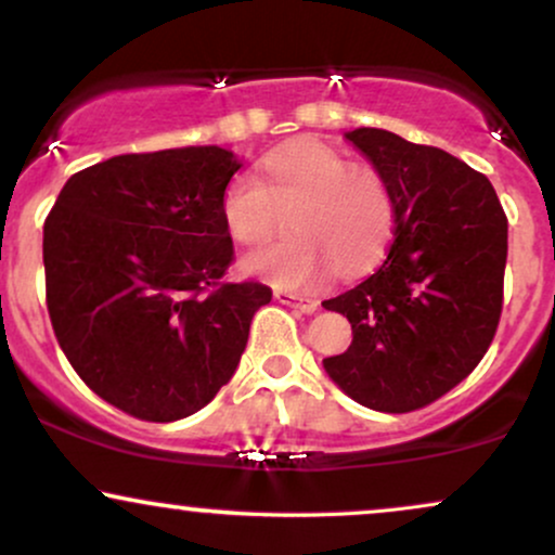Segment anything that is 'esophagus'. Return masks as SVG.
<instances>
[{
  "instance_id": "esophagus-1",
  "label": "esophagus",
  "mask_w": 555,
  "mask_h": 555,
  "mask_svg": "<svg viewBox=\"0 0 555 555\" xmlns=\"http://www.w3.org/2000/svg\"><path fill=\"white\" fill-rule=\"evenodd\" d=\"M276 299L282 305H289V307H297V310L302 312H315L318 310V302L310 297H302V295H295V292H276Z\"/></svg>"
}]
</instances>
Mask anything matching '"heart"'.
<instances>
[{"mask_svg": "<svg viewBox=\"0 0 555 555\" xmlns=\"http://www.w3.org/2000/svg\"><path fill=\"white\" fill-rule=\"evenodd\" d=\"M263 183L237 172L222 191V222L232 240L260 248L284 230V243L245 260V269L282 286H312L353 273L383 253L392 230V196L377 170L349 165L323 144H299L260 163Z\"/></svg>", "mask_w": 555, "mask_h": 555, "instance_id": "heart-1", "label": "heart"}]
</instances>
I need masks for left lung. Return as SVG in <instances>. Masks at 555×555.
<instances>
[{"mask_svg": "<svg viewBox=\"0 0 555 555\" xmlns=\"http://www.w3.org/2000/svg\"><path fill=\"white\" fill-rule=\"evenodd\" d=\"M346 139L387 183L396 240L372 276L323 302L353 331L323 366L366 409L418 411L463 383L496 336L506 214L489 178L444 150L385 129Z\"/></svg>", "mask_w": 555, "mask_h": 555, "instance_id": "obj_1", "label": "left lung"}]
</instances>
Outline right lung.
<instances>
[{
  "mask_svg": "<svg viewBox=\"0 0 555 555\" xmlns=\"http://www.w3.org/2000/svg\"><path fill=\"white\" fill-rule=\"evenodd\" d=\"M222 146L118 155L66 180L43 224L46 307L62 351L105 403L142 422L204 409L235 375L271 286L235 260Z\"/></svg>",
  "mask_w": 555,
  "mask_h": 555,
  "instance_id": "right-lung-1",
  "label": "right lung"
}]
</instances>
